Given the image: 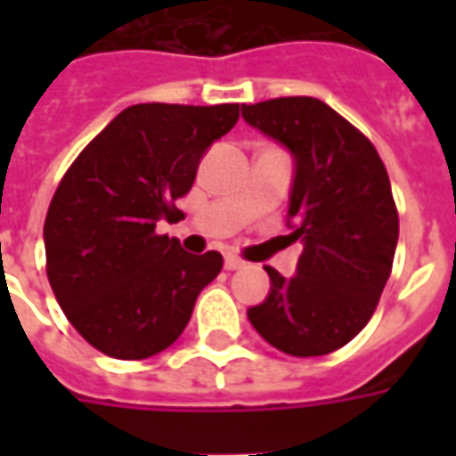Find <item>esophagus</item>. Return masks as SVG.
Listing matches in <instances>:
<instances>
[{
  "label": "esophagus",
  "mask_w": 456,
  "mask_h": 456,
  "mask_svg": "<svg viewBox=\"0 0 456 456\" xmlns=\"http://www.w3.org/2000/svg\"><path fill=\"white\" fill-rule=\"evenodd\" d=\"M224 268H227V271H237V268H244V258H239L237 254H227V256H224Z\"/></svg>",
  "instance_id": "1"
}]
</instances>
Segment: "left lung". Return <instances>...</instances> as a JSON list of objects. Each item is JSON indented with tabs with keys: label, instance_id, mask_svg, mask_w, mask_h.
Wrapping results in <instances>:
<instances>
[{
	"label": "left lung",
	"instance_id": "1",
	"mask_svg": "<svg viewBox=\"0 0 456 456\" xmlns=\"http://www.w3.org/2000/svg\"><path fill=\"white\" fill-rule=\"evenodd\" d=\"M241 117L296 159L288 224L303 241L297 273L266 266L271 293L248 322L290 356H322L371 320L391 276L398 209L379 151L315 97L244 104Z\"/></svg>",
	"mask_w": 456,
	"mask_h": 456
}]
</instances>
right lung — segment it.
I'll use <instances>...</instances> for the list:
<instances>
[{
    "label": "right lung",
    "instance_id": "1",
    "mask_svg": "<svg viewBox=\"0 0 456 456\" xmlns=\"http://www.w3.org/2000/svg\"><path fill=\"white\" fill-rule=\"evenodd\" d=\"M239 119V104H134L65 170L45 215V273L70 325L114 359H149L190 322L222 271L156 232L188 195L202 153Z\"/></svg>",
    "mask_w": 456,
    "mask_h": 456
}]
</instances>
